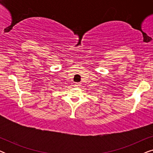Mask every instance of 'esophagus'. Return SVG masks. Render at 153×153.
Here are the masks:
<instances>
[{
    "mask_svg": "<svg viewBox=\"0 0 153 153\" xmlns=\"http://www.w3.org/2000/svg\"><path fill=\"white\" fill-rule=\"evenodd\" d=\"M74 85L76 87H79L81 85V83H74Z\"/></svg>",
    "mask_w": 153,
    "mask_h": 153,
    "instance_id": "obj_1",
    "label": "esophagus"
}]
</instances>
